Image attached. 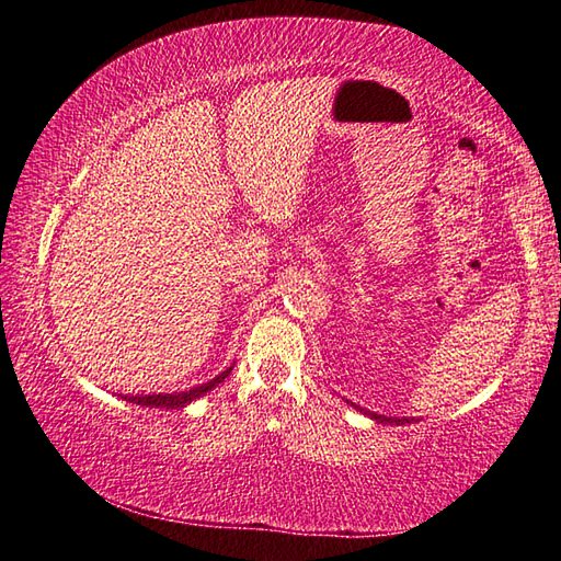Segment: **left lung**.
<instances>
[{
    "instance_id": "1",
    "label": "left lung",
    "mask_w": 561,
    "mask_h": 561,
    "mask_svg": "<svg viewBox=\"0 0 561 561\" xmlns=\"http://www.w3.org/2000/svg\"><path fill=\"white\" fill-rule=\"evenodd\" d=\"M360 411H364V408H360ZM366 415H371L376 423H396V425H403V423H411L413 417H391V415H378V413H374V411H366Z\"/></svg>"
}]
</instances>
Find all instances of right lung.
Instances as JSON below:
<instances>
[{"label":"right lung","mask_w":561,"mask_h":561,"mask_svg":"<svg viewBox=\"0 0 561 561\" xmlns=\"http://www.w3.org/2000/svg\"><path fill=\"white\" fill-rule=\"evenodd\" d=\"M230 371H232V366L227 368V371H222L220 376H215L213 381L190 388V391H180V393H153V396H121V398H123V401H128V403L146 405V408H165V411H168V408H185L187 403H193L195 398H201V396H205L207 391H213V388H215L217 383H222L225 378L230 376Z\"/></svg>","instance_id":"obj_1"}]
</instances>
